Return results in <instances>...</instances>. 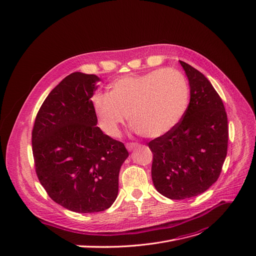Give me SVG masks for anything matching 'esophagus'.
<instances>
[{
	"instance_id": "obj_1",
	"label": "esophagus",
	"mask_w": 256,
	"mask_h": 256,
	"mask_svg": "<svg viewBox=\"0 0 256 256\" xmlns=\"http://www.w3.org/2000/svg\"><path fill=\"white\" fill-rule=\"evenodd\" d=\"M138 146H139V144H138V143L132 142V143H128V144H126V148H128V150L132 152V150H134L135 148H137Z\"/></svg>"
}]
</instances>
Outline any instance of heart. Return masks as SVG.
I'll return each instance as SVG.
<instances>
[{
  "mask_svg": "<svg viewBox=\"0 0 256 256\" xmlns=\"http://www.w3.org/2000/svg\"><path fill=\"white\" fill-rule=\"evenodd\" d=\"M100 126L110 137L119 135L126 115L132 130L147 138L165 135L182 118L189 102L184 74L174 68L124 76L109 85L108 93L92 98Z\"/></svg>",
  "mask_w": 256,
  "mask_h": 256,
  "instance_id": "1",
  "label": "heart"
}]
</instances>
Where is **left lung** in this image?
Returning a JSON list of instances; mask_svg holds the SVG:
<instances>
[{"label":"left lung","mask_w":256,"mask_h":256,"mask_svg":"<svg viewBox=\"0 0 256 256\" xmlns=\"http://www.w3.org/2000/svg\"><path fill=\"white\" fill-rule=\"evenodd\" d=\"M190 102L180 122L148 143L152 178L158 193L186 199L217 182L227 154L228 126L224 104L204 74L184 61Z\"/></svg>","instance_id":"8db88e82"}]
</instances>
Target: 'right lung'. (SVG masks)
Here are the masks:
<instances>
[{"instance_id": "add662e5", "label": "right lung", "mask_w": 256, "mask_h": 256, "mask_svg": "<svg viewBox=\"0 0 256 256\" xmlns=\"http://www.w3.org/2000/svg\"><path fill=\"white\" fill-rule=\"evenodd\" d=\"M100 78L72 72L54 88L37 113L32 150L37 178L56 204L76 212L109 208L118 194L122 142L96 126L91 98Z\"/></svg>"}]
</instances>
